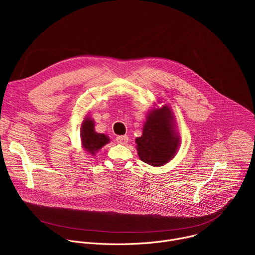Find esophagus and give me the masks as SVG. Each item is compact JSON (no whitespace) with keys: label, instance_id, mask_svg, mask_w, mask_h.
Listing matches in <instances>:
<instances>
[{"label":"esophagus","instance_id":"1","mask_svg":"<svg viewBox=\"0 0 255 255\" xmlns=\"http://www.w3.org/2000/svg\"><path fill=\"white\" fill-rule=\"evenodd\" d=\"M116 141L120 144H125L128 141V136L127 135H120L116 137Z\"/></svg>","mask_w":255,"mask_h":255}]
</instances>
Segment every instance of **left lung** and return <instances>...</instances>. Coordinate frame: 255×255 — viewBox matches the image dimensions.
Here are the masks:
<instances>
[{
	"instance_id": "obj_1",
	"label": "left lung",
	"mask_w": 255,
	"mask_h": 255,
	"mask_svg": "<svg viewBox=\"0 0 255 255\" xmlns=\"http://www.w3.org/2000/svg\"><path fill=\"white\" fill-rule=\"evenodd\" d=\"M168 107L154 110L147 118L141 137L136 138L139 158L147 164L160 166L174 155L179 138L174 135Z\"/></svg>"
}]
</instances>
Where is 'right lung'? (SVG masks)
<instances>
[{"label": "right lung", "instance_id": "add662e5", "mask_svg": "<svg viewBox=\"0 0 255 255\" xmlns=\"http://www.w3.org/2000/svg\"><path fill=\"white\" fill-rule=\"evenodd\" d=\"M82 141L84 147L92 154L95 151L101 149L106 143L109 142V138L104 134H99L94 130V122L90 119H86L82 125L81 131Z\"/></svg>", "mask_w": 255, "mask_h": 255}]
</instances>
